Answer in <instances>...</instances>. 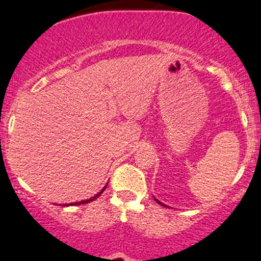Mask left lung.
<instances>
[{
	"instance_id": "obj_1",
	"label": "left lung",
	"mask_w": 261,
	"mask_h": 261,
	"mask_svg": "<svg viewBox=\"0 0 261 261\" xmlns=\"http://www.w3.org/2000/svg\"><path fill=\"white\" fill-rule=\"evenodd\" d=\"M154 200H155V201H156V202H158V203H159V204H162V206H165V204H164V203H162V202H160V201H158V200H156V198H154Z\"/></svg>"
}]
</instances>
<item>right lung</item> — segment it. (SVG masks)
Masks as SVG:
<instances>
[{
  "label": "right lung",
  "mask_w": 261,
  "mask_h": 261,
  "mask_svg": "<svg viewBox=\"0 0 261 261\" xmlns=\"http://www.w3.org/2000/svg\"><path fill=\"white\" fill-rule=\"evenodd\" d=\"M107 186V185H106ZM106 186H105L103 187V189H102L101 190V191H99L98 192V194H96L95 196H93V197H91V198H89V200H84V201H80V202H74V203H69V204H63V206L64 207H65V206H74V204H85V203H89V202H91V201H95L96 200V198H97V197H99V195H101L102 194V192H103L105 191V190H106Z\"/></svg>",
  "instance_id": "1"
}]
</instances>
